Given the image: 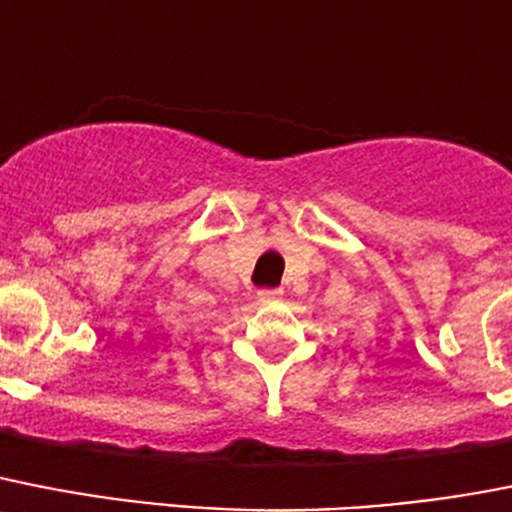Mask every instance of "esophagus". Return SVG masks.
<instances>
[{
  "instance_id": "34e87169",
  "label": "esophagus",
  "mask_w": 512,
  "mask_h": 512,
  "mask_svg": "<svg viewBox=\"0 0 512 512\" xmlns=\"http://www.w3.org/2000/svg\"><path fill=\"white\" fill-rule=\"evenodd\" d=\"M279 298H282V290H279V287H274V290H259L261 303H272V300H279Z\"/></svg>"
}]
</instances>
